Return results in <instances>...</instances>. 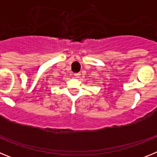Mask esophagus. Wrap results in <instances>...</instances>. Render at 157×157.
I'll return each instance as SVG.
<instances>
[{"label": "esophagus", "mask_w": 157, "mask_h": 157, "mask_svg": "<svg viewBox=\"0 0 157 157\" xmlns=\"http://www.w3.org/2000/svg\"><path fill=\"white\" fill-rule=\"evenodd\" d=\"M80 75H81V74H80V73H75V74L74 75V76L75 78H79Z\"/></svg>", "instance_id": "1"}]
</instances>
